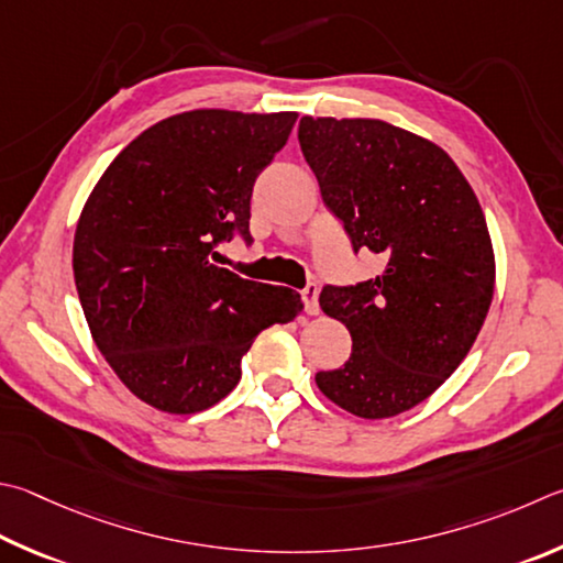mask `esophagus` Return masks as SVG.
Instances as JSON below:
<instances>
[{"mask_svg": "<svg viewBox=\"0 0 563 563\" xmlns=\"http://www.w3.org/2000/svg\"><path fill=\"white\" fill-rule=\"evenodd\" d=\"M317 295H320V288H317V283H308V288L302 290L305 312H308V314H320V302H317Z\"/></svg>", "mask_w": 563, "mask_h": 563, "instance_id": "obj_1", "label": "esophagus"}]
</instances>
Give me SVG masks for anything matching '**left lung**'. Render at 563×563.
<instances>
[{"label":"left lung","instance_id":"1","mask_svg":"<svg viewBox=\"0 0 563 563\" xmlns=\"http://www.w3.org/2000/svg\"><path fill=\"white\" fill-rule=\"evenodd\" d=\"M298 140L354 253L384 263L376 278L322 290L352 354L314 382L354 416H398L457 369L483 330L495 292L483 207L448 152L384 120L305 115Z\"/></svg>","mask_w":563,"mask_h":563}]
</instances>
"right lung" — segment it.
<instances>
[{
	"label": "right lung",
	"instance_id": "right-lung-1",
	"mask_svg": "<svg viewBox=\"0 0 563 563\" xmlns=\"http://www.w3.org/2000/svg\"><path fill=\"white\" fill-rule=\"evenodd\" d=\"M298 112L189 110L159 120L110 162L80 211L74 278L93 342L140 401L167 413L219 404L265 327L300 292L213 265L251 243V191Z\"/></svg>",
	"mask_w": 563,
	"mask_h": 563
}]
</instances>
